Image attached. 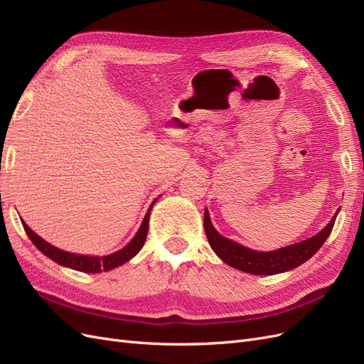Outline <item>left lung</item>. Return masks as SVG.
I'll return each instance as SVG.
<instances>
[{
  "instance_id": "8db88e82",
  "label": "left lung",
  "mask_w": 364,
  "mask_h": 364,
  "mask_svg": "<svg viewBox=\"0 0 364 364\" xmlns=\"http://www.w3.org/2000/svg\"><path fill=\"white\" fill-rule=\"evenodd\" d=\"M336 217L337 214L317 235L301 241V243L272 252L250 250L235 243L232 240L222 237L214 229L211 220H209L208 211H205L203 223L209 245H211L213 250L222 258V261L228 264V266L252 274H277L282 272H289L297 266H301L306 259H310L314 253L323 246L328 235L331 234Z\"/></svg>"
}]
</instances>
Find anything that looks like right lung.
Instances as JSON below:
<instances>
[{"label": "right lung", "mask_w": 364, "mask_h": 364, "mask_svg": "<svg viewBox=\"0 0 364 364\" xmlns=\"http://www.w3.org/2000/svg\"><path fill=\"white\" fill-rule=\"evenodd\" d=\"M155 202L150 205L149 211H147L144 220H142L141 228L138 229V232L134 237V240H132L126 247H123L115 253H111V255H106V257H86V255H75V253L63 252L58 247L51 246L50 243H47V241L42 240L39 235H36L26 223H23V226L26 229L28 238L33 241V245H35L43 253V255H47L50 259L56 261L58 264H60V266L70 267V269L79 270V272L100 273V272L115 269V267L121 266V264L127 262L142 249V246H144V243H146V238H147L150 211H151L153 205H155Z\"/></svg>", "instance_id": "add662e5"}]
</instances>
